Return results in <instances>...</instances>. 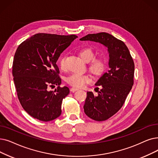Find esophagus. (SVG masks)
<instances>
[{"label":"esophagus","instance_id":"34e87169","mask_svg":"<svg viewBox=\"0 0 158 158\" xmlns=\"http://www.w3.org/2000/svg\"><path fill=\"white\" fill-rule=\"evenodd\" d=\"M77 90H78V88H70V91L72 92H75V91H77Z\"/></svg>","mask_w":158,"mask_h":158}]
</instances>
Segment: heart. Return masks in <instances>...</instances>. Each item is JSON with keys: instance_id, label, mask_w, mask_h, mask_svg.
<instances>
[{"instance_id": "1", "label": "heart", "mask_w": 158, "mask_h": 158, "mask_svg": "<svg viewBox=\"0 0 158 158\" xmlns=\"http://www.w3.org/2000/svg\"><path fill=\"white\" fill-rule=\"evenodd\" d=\"M79 55L81 59L85 62H89L94 57V53L92 50L89 48L81 50L79 52ZM59 64L61 69L65 70L66 66L64 57L60 59ZM105 64L104 60L101 58H94L90 63V69L95 75H101L105 70ZM91 81V77L89 75L79 73H72L66 79L67 83L75 88L83 87L86 84L90 83Z\"/></svg>"}]
</instances>
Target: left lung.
Instances as JSON below:
<instances>
[{
    "mask_svg": "<svg viewBox=\"0 0 158 158\" xmlns=\"http://www.w3.org/2000/svg\"><path fill=\"white\" fill-rule=\"evenodd\" d=\"M80 40L92 41L107 48L109 70L95 84L101 86L98 95L87 92L83 106L89 118L98 121H105L119 110L134 85V61L125 44L109 33L88 34Z\"/></svg>",
    "mask_w": 158,
    "mask_h": 158,
    "instance_id": "left-lung-1",
    "label": "left lung"
}]
</instances>
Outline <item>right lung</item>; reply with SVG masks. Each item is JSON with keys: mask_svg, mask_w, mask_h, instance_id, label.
I'll use <instances>...</instances> for the list:
<instances>
[{"mask_svg": "<svg viewBox=\"0 0 158 158\" xmlns=\"http://www.w3.org/2000/svg\"><path fill=\"white\" fill-rule=\"evenodd\" d=\"M77 37L37 33L19 45L15 53L12 75L19 100L33 118L50 121L61 114L63 99L69 88L59 86L61 79L56 64L60 53ZM58 86L54 91L49 86Z\"/></svg>", "mask_w": 158, "mask_h": 158, "instance_id": "right-lung-1", "label": "right lung"}]
</instances>
